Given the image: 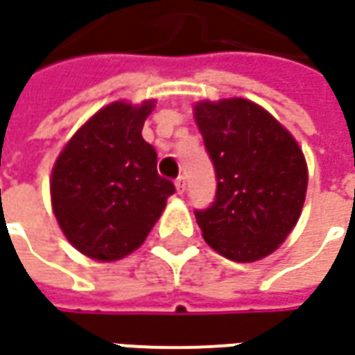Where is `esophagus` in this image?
Segmentation results:
<instances>
[{
    "mask_svg": "<svg viewBox=\"0 0 355 355\" xmlns=\"http://www.w3.org/2000/svg\"><path fill=\"white\" fill-rule=\"evenodd\" d=\"M175 186H177V192H178V194H184V190H186V178H184V177H178L177 180H175Z\"/></svg>",
    "mask_w": 355,
    "mask_h": 355,
    "instance_id": "esophagus-1",
    "label": "esophagus"
}]
</instances>
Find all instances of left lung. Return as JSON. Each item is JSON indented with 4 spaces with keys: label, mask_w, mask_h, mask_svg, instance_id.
<instances>
[{
    "label": "left lung",
    "mask_w": 355,
    "mask_h": 355,
    "mask_svg": "<svg viewBox=\"0 0 355 355\" xmlns=\"http://www.w3.org/2000/svg\"><path fill=\"white\" fill-rule=\"evenodd\" d=\"M194 117L217 178L215 200L196 209L209 246L248 263L272 254L298 223L307 165L294 136L254 101H200Z\"/></svg>",
    "instance_id": "left-lung-1"
}]
</instances>
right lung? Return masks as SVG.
I'll list each match as a JSON object with an SVG mask.
<instances>
[{"instance_id": "obj_1", "label": "right lung", "mask_w": 355, "mask_h": 355, "mask_svg": "<svg viewBox=\"0 0 355 355\" xmlns=\"http://www.w3.org/2000/svg\"><path fill=\"white\" fill-rule=\"evenodd\" d=\"M155 101L109 103L83 125L51 171V205L67 240L98 261L142 246L175 184L157 175V153L142 138Z\"/></svg>"}]
</instances>
